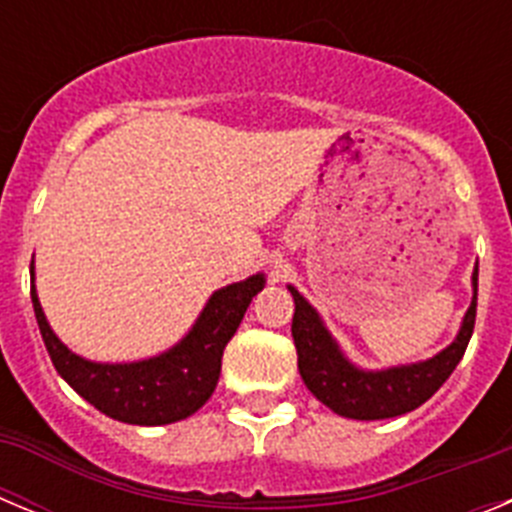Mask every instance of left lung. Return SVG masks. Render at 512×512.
<instances>
[{
	"mask_svg": "<svg viewBox=\"0 0 512 512\" xmlns=\"http://www.w3.org/2000/svg\"><path fill=\"white\" fill-rule=\"evenodd\" d=\"M477 277L479 269H474V300L456 341L423 364L397 366L387 372H361L354 364H348L320 323L318 312L307 305L295 287H289L295 297L292 338L297 348V366L307 390L333 413L354 420L397 418L420 408L451 377L467 351L477 318Z\"/></svg>",
	"mask_w": 512,
	"mask_h": 512,
	"instance_id": "1",
	"label": "left lung"
}]
</instances>
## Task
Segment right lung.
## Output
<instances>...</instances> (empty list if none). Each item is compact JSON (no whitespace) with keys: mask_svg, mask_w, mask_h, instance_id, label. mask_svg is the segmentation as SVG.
Returning <instances> with one entry per match:
<instances>
[{"mask_svg":"<svg viewBox=\"0 0 512 512\" xmlns=\"http://www.w3.org/2000/svg\"><path fill=\"white\" fill-rule=\"evenodd\" d=\"M33 279V264H30ZM264 287V277L230 284L210 297L200 320L187 338L169 354L138 364H92L63 346L45 323L35 284L30 287L48 356L56 372L92 402L99 413L133 425H164L189 418L210 400L220 377L223 348L241 325L253 295Z\"/></svg>","mask_w":512,"mask_h":512,"instance_id":"1","label":"right lung"}]
</instances>
